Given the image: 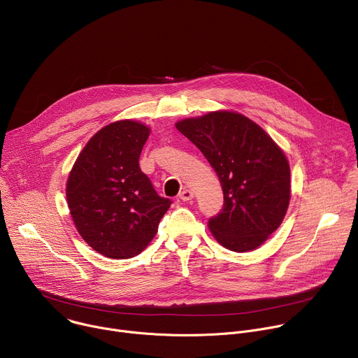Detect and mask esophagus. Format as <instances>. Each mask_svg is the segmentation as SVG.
I'll list each match as a JSON object with an SVG mask.
<instances>
[{
	"label": "esophagus",
	"mask_w": 358,
	"mask_h": 358,
	"mask_svg": "<svg viewBox=\"0 0 358 358\" xmlns=\"http://www.w3.org/2000/svg\"><path fill=\"white\" fill-rule=\"evenodd\" d=\"M192 196H194V194H192V191L188 189V188H184V189L178 194V198H180L181 201H189V199H192Z\"/></svg>",
	"instance_id": "esophagus-1"
}]
</instances>
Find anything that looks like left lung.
<instances>
[{
    "instance_id": "obj_1",
    "label": "left lung",
    "mask_w": 358,
    "mask_h": 358,
    "mask_svg": "<svg viewBox=\"0 0 358 358\" xmlns=\"http://www.w3.org/2000/svg\"><path fill=\"white\" fill-rule=\"evenodd\" d=\"M220 177L222 210L208 221L215 239L234 252L261 246L282 224L290 199V169L276 143L248 117L213 112L176 124Z\"/></svg>"
}]
</instances>
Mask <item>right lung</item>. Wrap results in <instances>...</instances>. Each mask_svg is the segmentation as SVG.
Instances as JSON below:
<instances>
[{"label": "right lung", "instance_id": "obj_1", "mask_svg": "<svg viewBox=\"0 0 358 358\" xmlns=\"http://www.w3.org/2000/svg\"><path fill=\"white\" fill-rule=\"evenodd\" d=\"M148 134L147 126L131 120L105 126L87 141L68 178L66 198L78 232L112 259L138 255L173 203L140 170Z\"/></svg>", "mask_w": 358, "mask_h": 358}]
</instances>
